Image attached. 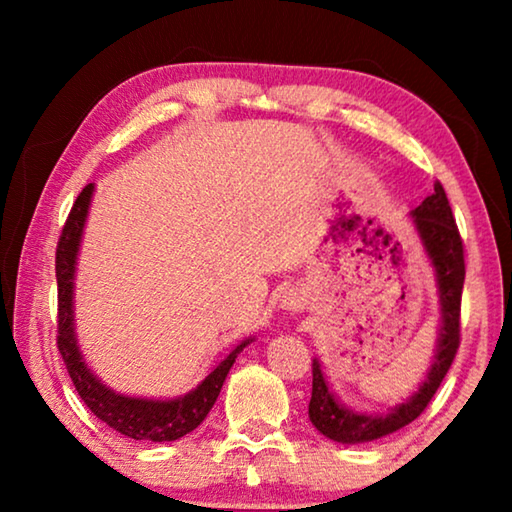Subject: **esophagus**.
Here are the masks:
<instances>
[{"label":"esophagus","instance_id":"1","mask_svg":"<svg viewBox=\"0 0 512 512\" xmlns=\"http://www.w3.org/2000/svg\"><path fill=\"white\" fill-rule=\"evenodd\" d=\"M282 307L289 309V311H300L302 307H305V293H302L300 289H291L282 296Z\"/></svg>","mask_w":512,"mask_h":512}]
</instances>
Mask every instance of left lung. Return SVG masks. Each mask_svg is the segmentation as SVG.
<instances>
[{"label":"left lung","mask_w":512,"mask_h":512,"mask_svg":"<svg viewBox=\"0 0 512 512\" xmlns=\"http://www.w3.org/2000/svg\"><path fill=\"white\" fill-rule=\"evenodd\" d=\"M413 225L429 255L433 268H436V284L440 298V329L438 345L433 354V363L418 391L409 400L397 404L395 409L381 415L357 413L343 406L329 391L323 370L318 359L311 363V400H309V420L314 427L329 440L343 445H357L388 436L397 429L406 427L427 409L431 397L436 395L440 381L445 379L447 370L452 368L458 343H461V296L465 282V257L463 239L458 235L452 207H449L447 194L440 183L433 185V194L411 212Z\"/></svg>","instance_id":"1"}]
</instances>
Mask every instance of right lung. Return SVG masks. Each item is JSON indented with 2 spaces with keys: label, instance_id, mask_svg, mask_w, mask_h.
<instances>
[{
  "label": "right lung",
  "instance_id": "1",
  "mask_svg": "<svg viewBox=\"0 0 512 512\" xmlns=\"http://www.w3.org/2000/svg\"><path fill=\"white\" fill-rule=\"evenodd\" d=\"M94 185H85L76 198L63 225V235L56 248V282H58V350L63 354L65 368L72 377L81 400L88 409L119 433L135 440H151V443H169L183 438L201 424L221 393V386L235 363L237 354L253 339L241 341L228 357L221 359L210 370L194 391L176 400H144V397H128L110 391L101 379L83 361L74 332V273L76 255H79L85 219H88Z\"/></svg>",
  "mask_w": 512,
  "mask_h": 512
}]
</instances>
